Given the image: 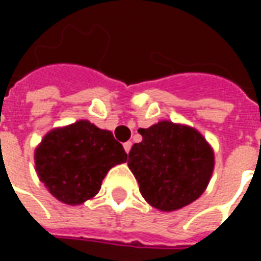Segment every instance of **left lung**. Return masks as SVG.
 <instances>
[{
    "mask_svg": "<svg viewBox=\"0 0 261 261\" xmlns=\"http://www.w3.org/2000/svg\"><path fill=\"white\" fill-rule=\"evenodd\" d=\"M35 161L48 192L60 201L76 205L96 196L106 173L127 162V153L110 131L81 120L48 133Z\"/></svg>",
    "mask_w": 261,
    "mask_h": 261,
    "instance_id": "obj_1",
    "label": "left lung"
}]
</instances>
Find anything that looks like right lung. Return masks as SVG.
Masks as SVG:
<instances>
[{"instance_id": "1", "label": "right lung", "mask_w": 261, "mask_h": 261, "mask_svg": "<svg viewBox=\"0 0 261 261\" xmlns=\"http://www.w3.org/2000/svg\"><path fill=\"white\" fill-rule=\"evenodd\" d=\"M140 134L142 141L131 148L128 168L142 197L161 211H175L201 196L214 168L213 151L201 134L170 121Z\"/></svg>"}]
</instances>
